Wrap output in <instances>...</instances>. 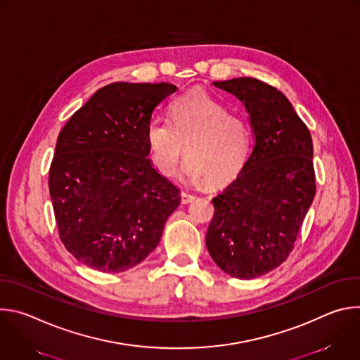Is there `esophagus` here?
I'll list each match as a JSON object with an SVG mask.
<instances>
[{
	"instance_id": "34e87169",
	"label": "esophagus",
	"mask_w": 360,
	"mask_h": 360,
	"mask_svg": "<svg viewBox=\"0 0 360 360\" xmlns=\"http://www.w3.org/2000/svg\"><path fill=\"white\" fill-rule=\"evenodd\" d=\"M195 199H196V196L192 195V193H188V192H182V193H181V200H182V203H189V202H192V200H195Z\"/></svg>"
}]
</instances>
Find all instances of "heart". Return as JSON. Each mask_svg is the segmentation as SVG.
<instances>
[{"label": "heart", "mask_w": 360, "mask_h": 360, "mask_svg": "<svg viewBox=\"0 0 360 360\" xmlns=\"http://www.w3.org/2000/svg\"><path fill=\"white\" fill-rule=\"evenodd\" d=\"M146 142L155 169L174 176L186 155L185 176L192 184L207 182L221 188L243 169L250 132L243 120L208 92L195 89L178 96L171 107V121L153 117L146 127Z\"/></svg>", "instance_id": "b5f03b06"}]
</instances>
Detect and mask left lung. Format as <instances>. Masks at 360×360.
I'll return each mask as SVG.
<instances>
[{"mask_svg":"<svg viewBox=\"0 0 360 360\" xmlns=\"http://www.w3.org/2000/svg\"><path fill=\"white\" fill-rule=\"evenodd\" d=\"M212 84L243 102L255 145L236 179L212 199L207 248L228 275L259 278L286 261L314 202L312 136L276 88L255 78Z\"/></svg>","mask_w":360,"mask_h":360,"instance_id":"8db88e82","label":"left lung"}]
</instances>
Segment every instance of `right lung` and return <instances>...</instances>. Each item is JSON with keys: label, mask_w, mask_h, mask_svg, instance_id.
Listing matches in <instances>:
<instances>
[{"label": "right lung", "mask_w": 360, "mask_h": 360, "mask_svg": "<svg viewBox=\"0 0 360 360\" xmlns=\"http://www.w3.org/2000/svg\"><path fill=\"white\" fill-rule=\"evenodd\" d=\"M169 82L98 89L58 135L49 195L60 238L99 272H124L157 248L179 189L148 158L146 127Z\"/></svg>", "instance_id": "right-lung-1"}]
</instances>
